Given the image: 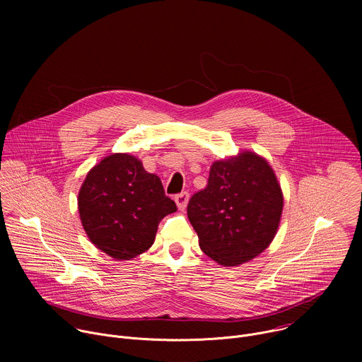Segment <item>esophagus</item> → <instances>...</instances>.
<instances>
[{
    "label": "esophagus",
    "mask_w": 362,
    "mask_h": 362,
    "mask_svg": "<svg viewBox=\"0 0 362 362\" xmlns=\"http://www.w3.org/2000/svg\"><path fill=\"white\" fill-rule=\"evenodd\" d=\"M175 202H176V204H177V208L180 209V211H183L186 206H187V202H189V193L187 192H182V193H179V194H176L175 196Z\"/></svg>",
    "instance_id": "1"
}]
</instances>
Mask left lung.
Masks as SVG:
<instances>
[{"instance_id":"obj_1","label":"left lung","mask_w":362,"mask_h":362,"mask_svg":"<svg viewBox=\"0 0 362 362\" xmlns=\"http://www.w3.org/2000/svg\"><path fill=\"white\" fill-rule=\"evenodd\" d=\"M284 196L268 162L256 153L215 162L208 185L187 203L200 249L223 267L253 259L272 242Z\"/></svg>"}]
</instances>
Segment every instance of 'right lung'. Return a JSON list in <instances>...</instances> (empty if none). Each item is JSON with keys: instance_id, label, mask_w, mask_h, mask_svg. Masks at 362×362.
<instances>
[{"instance_id": "obj_1", "label": "right lung", "mask_w": 362, "mask_h": 362, "mask_svg": "<svg viewBox=\"0 0 362 362\" xmlns=\"http://www.w3.org/2000/svg\"><path fill=\"white\" fill-rule=\"evenodd\" d=\"M176 211L162 180L126 153L110 154L95 165L78 193V212L87 236L119 261L147 250L160 221Z\"/></svg>"}]
</instances>
